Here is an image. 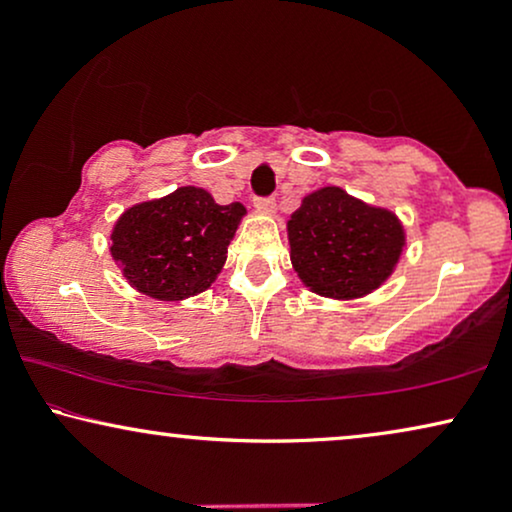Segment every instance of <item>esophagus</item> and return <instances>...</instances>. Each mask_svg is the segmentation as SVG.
Instances as JSON below:
<instances>
[{"label":"esophagus","mask_w":512,"mask_h":512,"mask_svg":"<svg viewBox=\"0 0 512 512\" xmlns=\"http://www.w3.org/2000/svg\"><path fill=\"white\" fill-rule=\"evenodd\" d=\"M275 198H256L254 200V207L258 209V212H265V214H272L275 212Z\"/></svg>","instance_id":"esophagus-1"}]
</instances>
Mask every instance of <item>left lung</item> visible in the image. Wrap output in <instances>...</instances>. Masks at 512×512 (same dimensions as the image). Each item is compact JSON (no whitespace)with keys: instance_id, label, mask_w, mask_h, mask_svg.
<instances>
[{"instance_id":"1","label":"left lung","mask_w":512,"mask_h":512,"mask_svg":"<svg viewBox=\"0 0 512 512\" xmlns=\"http://www.w3.org/2000/svg\"><path fill=\"white\" fill-rule=\"evenodd\" d=\"M291 263L326 298H361L398 263L405 237L396 214L370 207L338 186L307 195L289 221Z\"/></svg>"}]
</instances>
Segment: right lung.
<instances>
[{"label": "right lung", "instance_id": "1", "mask_svg": "<svg viewBox=\"0 0 512 512\" xmlns=\"http://www.w3.org/2000/svg\"><path fill=\"white\" fill-rule=\"evenodd\" d=\"M244 212L240 202L216 205L205 188H177L165 198L130 207L116 221L111 256L146 296H195L221 272Z\"/></svg>", "mask_w": 512, "mask_h": 512}]
</instances>
